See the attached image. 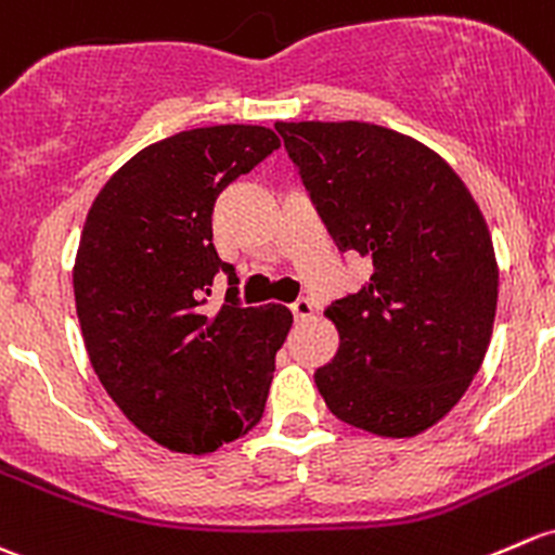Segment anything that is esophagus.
<instances>
[{
	"instance_id": "obj_1",
	"label": "esophagus",
	"mask_w": 555,
	"mask_h": 555,
	"mask_svg": "<svg viewBox=\"0 0 555 555\" xmlns=\"http://www.w3.org/2000/svg\"><path fill=\"white\" fill-rule=\"evenodd\" d=\"M289 311H293V317L297 322H302V319L313 317V302L306 300V297H300V300H295L293 306H289Z\"/></svg>"
}]
</instances>
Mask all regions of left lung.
<instances>
[{"instance_id": "1", "label": "left lung", "mask_w": 555, "mask_h": 555, "mask_svg": "<svg viewBox=\"0 0 555 555\" xmlns=\"http://www.w3.org/2000/svg\"><path fill=\"white\" fill-rule=\"evenodd\" d=\"M340 253L372 262L324 317L340 348L313 380L343 423L385 439L428 430L487 356L498 260L460 175L420 140L370 121H276Z\"/></svg>"}]
</instances>
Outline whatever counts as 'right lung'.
<instances>
[{"label": "right lung", "instance_id": "obj_1", "mask_svg": "<svg viewBox=\"0 0 555 555\" xmlns=\"http://www.w3.org/2000/svg\"><path fill=\"white\" fill-rule=\"evenodd\" d=\"M276 132L215 125L145 145L87 212L74 297L87 356L114 404L156 444L207 454L260 423L293 313L244 308L212 247L215 199L271 151ZM230 273L211 311L214 273Z\"/></svg>", "mask_w": 555, "mask_h": 555}]
</instances>
